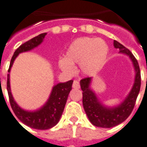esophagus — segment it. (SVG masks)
<instances>
[{"label":"esophagus","mask_w":147,"mask_h":147,"mask_svg":"<svg viewBox=\"0 0 147 147\" xmlns=\"http://www.w3.org/2000/svg\"><path fill=\"white\" fill-rule=\"evenodd\" d=\"M72 87L74 88H79L80 86H79V82L78 80H74L73 83H72Z\"/></svg>","instance_id":"esophagus-1"}]
</instances>
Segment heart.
<instances>
[{"instance_id":"1","label":"heart","mask_w":147,"mask_h":147,"mask_svg":"<svg viewBox=\"0 0 147 147\" xmlns=\"http://www.w3.org/2000/svg\"><path fill=\"white\" fill-rule=\"evenodd\" d=\"M109 52L104 40L89 37L76 39L66 51L65 59L59 62L60 69L68 74L74 73L75 64H79L84 74L96 73L103 66Z\"/></svg>"}]
</instances>
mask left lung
<instances>
[{
	"instance_id": "obj_1",
	"label": "left lung",
	"mask_w": 147,
	"mask_h": 147,
	"mask_svg": "<svg viewBox=\"0 0 147 147\" xmlns=\"http://www.w3.org/2000/svg\"><path fill=\"white\" fill-rule=\"evenodd\" d=\"M114 47L119 49L120 53L125 54L130 58L136 71L134 84L130 92L123 102L115 107H107L101 103L96 94L91 88L92 78H85L80 81L82 90V104L88 119L92 125L102 128H111L126 120L133 111L136 98L140 90L141 76L138 61L128 49L114 41Z\"/></svg>"
}]
</instances>
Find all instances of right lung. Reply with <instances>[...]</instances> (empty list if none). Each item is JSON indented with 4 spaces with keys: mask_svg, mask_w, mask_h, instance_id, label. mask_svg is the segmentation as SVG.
<instances>
[{
    "mask_svg": "<svg viewBox=\"0 0 147 147\" xmlns=\"http://www.w3.org/2000/svg\"><path fill=\"white\" fill-rule=\"evenodd\" d=\"M47 34L42 33L38 36L34 37L31 40L22 44L18 49L14 51L12 56L11 63L9 66L8 72L11 71V68L17 56L21 52L31 51V49L36 48L43 41L44 38ZM73 81L70 80L66 82L59 83L54 86L51 90L49 98L41 108L36 111H26L22 109L14 101L10 88V74H7V89L8 92L10 104L15 116L21 123L31 128L36 129H49L52 128L59 123L63 113L66 101L69 94L71 90ZM17 120V119H16Z\"/></svg>",
    "mask_w": 147,
    "mask_h": 147,
    "instance_id": "1",
    "label": "right lung"
}]
</instances>
